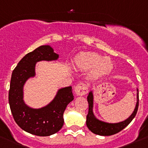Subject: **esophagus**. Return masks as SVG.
<instances>
[{
    "mask_svg": "<svg viewBox=\"0 0 148 148\" xmlns=\"http://www.w3.org/2000/svg\"><path fill=\"white\" fill-rule=\"evenodd\" d=\"M75 92L77 95L79 96H84L88 92V86L86 84L84 83H80L77 84L76 86L75 87Z\"/></svg>",
    "mask_w": 148,
    "mask_h": 148,
    "instance_id": "34e87169",
    "label": "esophagus"
}]
</instances>
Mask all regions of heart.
I'll return each instance as SVG.
<instances>
[{
    "label": "heart",
    "instance_id": "obj_1",
    "mask_svg": "<svg viewBox=\"0 0 148 148\" xmlns=\"http://www.w3.org/2000/svg\"><path fill=\"white\" fill-rule=\"evenodd\" d=\"M75 64L81 70L92 69L91 76L99 78L108 74L113 68L112 62L95 52H84L75 58Z\"/></svg>",
    "mask_w": 148,
    "mask_h": 148
}]
</instances>
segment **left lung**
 Masks as SVG:
<instances>
[{"mask_svg":"<svg viewBox=\"0 0 148 148\" xmlns=\"http://www.w3.org/2000/svg\"><path fill=\"white\" fill-rule=\"evenodd\" d=\"M87 100L88 102V112L86 116V126L88 129L95 134L101 135V136H110V135L119 133V132L123 130L131 123V121L135 117L139 107V91L137 89V102H136V107H135L133 113L131 115L129 119L125 120L124 121L117 123H105V122L99 121L94 117L92 111L93 94L91 91L89 92L88 97H87Z\"/></svg>","mask_w":148,"mask_h":148,"instance_id":"left-lung-1","label":"left lung"}]
</instances>
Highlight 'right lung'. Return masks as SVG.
Wrapping results in <instances>:
<instances>
[{
	"label": "right lung",
	"instance_id": "add662e5",
	"mask_svg": "<svg viewBox=\"0 0 148 148\" xmlns=\"http://www.w3.org/2000/svg\"><path fill=\"white\" fill-rule=\"evenodd\" d=\"M58 57L49 46H39L27 54L12 73L8 102L13 118L21 129L36 136H50L59 132L64 124L63 113L66 107L74 99L72 86H69L59 90L54 100L40 109H32L24 103V84L35 75L36 63L55 60Z\"/></svg>",
	"mask_w": 148,
	"mask_h": 148
}]
</instances>
